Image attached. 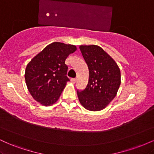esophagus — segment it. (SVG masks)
<instances>
[{
    "label": "esophagus",
    "instance_id": "1",
    "mask_svg": "<svg viewBox=\"0 0 154 154\" xmlns=\"http://www.w3.org/2000/svg\"><path fill=\"white\" fill-rule=\"evenodd\" d=\"M71 81L73 83H75L76 82H77V79H76V78H72L71 79Z\"/></svg>",
    "mask_w": 154,
    "mask_h": 154
}]
</instances>
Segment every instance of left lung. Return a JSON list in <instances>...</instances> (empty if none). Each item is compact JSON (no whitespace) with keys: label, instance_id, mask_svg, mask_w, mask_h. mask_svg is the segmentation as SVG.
I'll list each match as a JSON object with an SVG mask.
<instances>
[{"label":"left lung","instance_id":"1","mask_svg":"<svg viewBox=\"0 0 154 154\" xmlns=\"http://www.w3.org/2000/svg\"><path fill=\"white\" fill-rule=\"evenodd\" d=\"M79 49L89 69V80L85 89L77 91V96L85 109L100 111L115 98L121 84L120 69L102 48L80 45Z\"/></svg>","mask_w":154,"mask_h":154}]
</instances>
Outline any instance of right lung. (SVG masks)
Wrapping results in <instances>:
<instances>
[{"label":"right lung","instance_id":"add662e5","mask_svg":"<svg viewBox=\"0 0 154 154\" xmlns=\"http://www.w3.org/2000/svg\"><path fill=\"white\" fill-rule=\"evenodd\" d=\"M76 50L77 47L74 45L54 42L29 61L24 77L28 91L36 101L47 106L59 100L69 81L65 61Z\"/></svg>","mask_w":154,"mask_h":154}]
</instances>
